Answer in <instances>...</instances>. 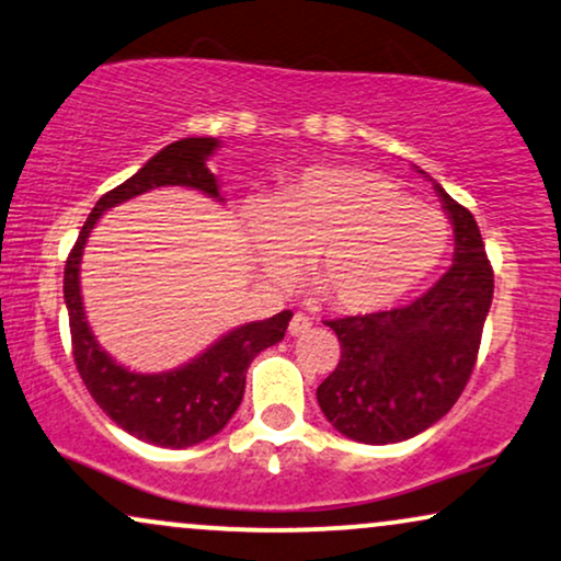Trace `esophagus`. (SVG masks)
<instances>
[{
	"instance_id": "obj_1",
	"label": "esophagus",
	"mask_w": 561,
	"mask_h": 561,
	"mask_svg": "<svg viewBox=\"0 0 561 561\" xmlns=\"http://www.w3.org/2000/svg\"><path fill=\"white\" fill-rule=\"evenodd\" d=\"M310 327H313V321H310L306 313H295L293 319H289V334H293V336L306 334Z\"/></svg>"
}]
</instances>
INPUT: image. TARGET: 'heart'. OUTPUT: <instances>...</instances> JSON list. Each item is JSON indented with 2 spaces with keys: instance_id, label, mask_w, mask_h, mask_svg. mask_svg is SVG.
<instances>
[{
  "instance_id": "heart-1",
  "label": "heart",
  "mask_w": 561,
  "mask_h": 561,
  "mask_svg": "<svg viewBox=\"0 0 561 561\" xmlns=\"http://www.w3.org/2000/svg\"><path fill=\"white\" fill-rule=\"evenodd\" d=\"M261 272L287 279L308 255L310 285L342 313H376L408 298L447 255L449 221L368 170L313 167L248 211Z\"/></svg>"
}]
</instances>
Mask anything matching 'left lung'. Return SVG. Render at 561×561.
Returning <instances> with one entry per match:
<instances>
[{"instance_id": "obj_1", "label": "left lung", "mask_w": 561, "mask_h": 561, "mask_svg": "<svg viewBox=\"0 0 561 561\" xmlns=\"http://www.w3.org/2000/svg\"><path fill=\"white\" fill-rule=\"evenodd\" d=\"M434 187L455 227L449 272L410 306L327 321L342 355L316 397L327 421L355 442L417 436L449 413L473 374L494 272L473 214Z\"/></svg>"}]
</instances>
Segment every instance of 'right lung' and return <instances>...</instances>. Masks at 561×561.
Returning <instances> with one entry per match:
<instances>
[{
    "mask_svg": "<svg viewBox=\"0 0 561 561\" xmlns=\"http://www.w3.org/2000/svg\"><path fill=\"white\" fill-rule=\"evenodd\" d=\"M216 148V138H182L161 148L130 180L101 195L65 263V302L80 379L119 428L157 447L185 449L219 434L240 408L251 360L282 342L293 313L282 310L266 321L232 329L191 363L167 374H135L114 363L88 327L80 298V255L101 214L153 187L182 185L219 198V180L206 167Z\"/></svg>",
    "mask_w": 561,
    "mask_h": 561,
    "instance_id": "obj_1",
    "label": "right lung"
}]
</instances>
